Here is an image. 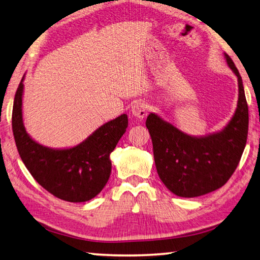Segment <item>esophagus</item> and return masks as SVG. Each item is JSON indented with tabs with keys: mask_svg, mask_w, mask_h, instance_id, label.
I'll use <instances>...</instances> for the list:
<instances>
[{
	"mask_svg": "<svg viewBox=\"0 0 260 260\" xmlns=\"http://www.w3.org/2000/svg\"><path fill=\"white\" fill-rule=\"evenodd\" d=\"M148 114V106L143 101L135 102L133 107H132V115L139 119H143V118Z\"/></svg>",
	"mask_w": 260,
	"mask_h": 260,
	"instance_id": "34e87169",
	"label": "esophagus"
}]
</instances>
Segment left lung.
I'll list each match as a JSON object with an SVG mask.
<instances>
[{
	"instance_id": "8db88e82",
	"label": "left lung",
	"mask_w": 260,
	"mask_h": 260,
	"mask_svg": "<svg viewBox=\"0 0 260 260\" xmlns=\"http://www.w3.org/2000/svg\"><path fill=\"white\" fill-rule=\"evenodd\" d=\"M239 82L237 111L220 133L193 138L154 114L146 118L158 175L169 191L183 198L207 194L224 185L237 169L248 138L249 112L242 78L225 54Z\"/></svg>"
}]
</instances>
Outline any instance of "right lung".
I'll return each mask as SVG.
<instances>
[{"label": "right lung", "mask_w": 260, "mask_h": 260, "mask_svg": "<svg viewBox=\"0 0 260 260\" xmlns=\"http://www.w3.org/2000/svg\"><path fill=\"white\" fill-rule=\"evenodd\" d=\"M23 79L12 109V131L19 155L35 181L51 194L69 202H85L102 191L111 173L110 153L128 126L127 115L102 125L83 143L53 150L36 143L22 122Z\"/></svg>", "instance_id": "right-lung-1"}]
</instances>
